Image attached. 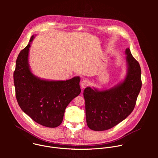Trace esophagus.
I'll use <instances>...</instances> for the list:
<instances>
[{"instance_id":"obj_1","label":"esophagus","mask_w":158,"mask_h":158,"mask_svg":"<svg viewBox=\"0 0 158 158\" xmlns=\"http://www.w3.org/2000/svg\"><path fill=\"white\" fill-rule=\"evenodd\" d=\"M89 85V82L87 80H83L81 82V87L82 89H84L87 86H88Z\"/></svg>"}]
</instances>
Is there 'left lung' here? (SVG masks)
Returning a JSON list of instances; mask_svg holds the SVG:
<instances>
[{
	"label": "left lung",
	"mask_w": 158,
	"mask_h": 158,
	"mask_svg": "<svg viewBox=\"0 0 158 158\" xmlns=\"http://www.w3.org/2000/svg\"><path fill=\"white\" fill-rule=\"evenodd\" d=\"M125 53L127 73L123 81L102 91L90 87L84 89L86 122L92 130L101 131L113 127L125 119L136 105L142 86L141 70L129 48Z\"/></svg>",
	"instance_id": "8db88e82"
}]
</instances>
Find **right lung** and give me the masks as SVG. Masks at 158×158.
<instances>
[{
  "label": "right lung",
  "mask_w": 158,
  "mask_h": 158,
  "mask_svg": "<svg viewBox=\"0 0 158 158\" xmlns=\"http://www.w3.org/2000/svg\"><path fill=\"white\" fill-rule=\"evenodd\" d=\"M34 39L32 35L16 60L14 73L16 99L21 109L35 122L56 127L62 122L66 107L81 93L80 77L49 81L34 75L29 64V48Z\"/></svg>",
  "instance_id": "1"
}]
</instances>
